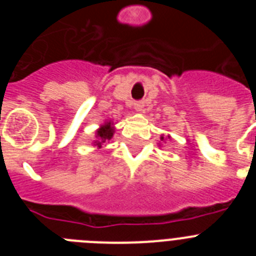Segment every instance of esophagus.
Masks as SVG:
<instances>
[{"label":"esophagus","instance_id":"34e87169","mask_svg":"<svg viewBox=\"0 0 256 256\" xmlns=\"http://www.w3.org/2000/svg\"><path fill=\"white\" fill-rule=\"evenodd\" d=\"M134 108L136 110H137V112H142V110H144V101H136L134 102Z\"/></svg>","mask_w":256,"mask_h":256}]
</instances>
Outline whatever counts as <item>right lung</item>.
<instances>
[{"label":"right lung","mask_w":256,"mask_h":256,"mask_svg":"<svg viewBox=\"0 0 256 256\" xmlns=\"http://www.w3.org/2000/svg\"><path fill=\"white\" fill-rule=\"evenodd\" d=\"M112 133H114V130H112V123H108V124H105V126H101L100 130H97V137H98V141L96 142L97 146L100 148L102 142H106V141H108V140H112Z\"/></svg>","instance_id":"obj_1"}]
</instances>
